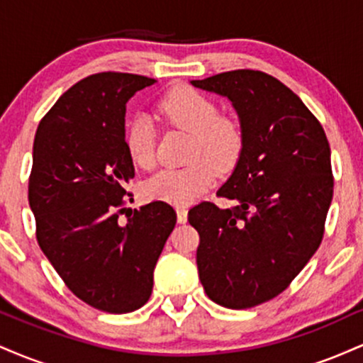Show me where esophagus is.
Listing matches in <instances>:
<instances>
[{"instance_id": "obj_1", "label": "esophagus", "mask_w": 363, "mask_h": 363, "mask_svg": "<svg viewBox=\"0 0 363 363\" xmlns=\"http://www.w3.org/2000/svg\"><path fill=\"white\" fill-rule=\"evenodd\" d=\"M177 222L179 223H186L187 222V210L184 206L177 208Z\"/></svg>"}]
</instances>
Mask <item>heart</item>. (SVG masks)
<instances>
[{"label": "heart", "mask_w": 363, "mask_h": 363, "mask_svg": "<svg viewBox=\"0 0 363 363\" xmlns=\"http://www.w3.org/2000/svg\"><path fill=\"white\" fill-rule=\"evenodd\" d=\"M158 112L169 124L189 133L186 160L182 169H165L148 179L143 193L148 199L184 206L205 193L216 172H230L239 162L244 136L234 119L220 116L218 106L189 86L169 91ZM126 150L133 164L148 170L155 165V135L147 119L138 118L126 131Z\"/></svg>", "instance_id": "1"}]
</instances>
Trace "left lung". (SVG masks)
Here are the masks:
<instances>
[{"label": "left lung", "instance_id": "left-lung-1", "mask_svg": "<svg viewBox=\"0 0 363 363\" xmlns=\"http://www.w3.org/2000/svg\"><path fill=\"white\" fill-rule=\"evenodd\" d=\"M191 85L227 97L244 136L216 193L237 206L205 201L187 215L199 234V280L218 306L249 309L281 294L318 251L335 184L331 150L306 104L269 74L235 69Z\"/></svg>", "mask_w": 363, "mask_h": 363}]
</instances>
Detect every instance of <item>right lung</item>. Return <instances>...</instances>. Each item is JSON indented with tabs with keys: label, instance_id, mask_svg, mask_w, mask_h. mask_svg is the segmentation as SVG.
<instances>
[{
	"label": "right lung",
	"instance_id": "1",
	"mask_svg": "<svg viewBox=\"0 0 363 363\" xmlns=\"http://www.w3.org/2000/svg\"><path fill=\"white\" fill-rule=\"evenodd\" d=\"M153 83L131 73L90 74L57 99L34 140L28 203L40 249L80 301L111 314L148 302L153 269L177 220L164 201L119 218L124 187L135 177L126 104Z\"/></svg>",
	"mask_w": 363,
	"mask_h": 363
}]
</instances>
